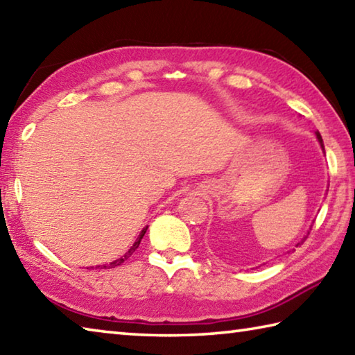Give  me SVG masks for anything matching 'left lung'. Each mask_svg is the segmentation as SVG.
Segmentation results:
<instances>
[{
  "instance_id": "8db88e82",
  "label": "left lung",
  "mask_w": 355,
  "mask_h": 355,
  "mask_svg": "<svg viewBox=\"0 0 355 355\" xmlns=\"http://www.w3.org/2000/svg\"><path fill=\"white\" fill-rule=\"evenodd\" d=\"M315 135H317V139H318V143H320V146H321V149H323V152H324V144H323V138H321V135L318 133V132H315ZM304 241V239H302ZM300 245V243H298Z\"/></svg>"
}]
</instances>
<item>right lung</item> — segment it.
Returning <instances> with one entry per match:
<instances>
[{
  "instance_id": "add662e5",
  "label": "right lung",
  "mask_w": 355,
  "mask_h": 355,
  "mask_svg": "<svg viewBox=\"0 0 355 355\" xmlns=\"http://www.w3.org/2000/svg\"><path fill=\"white\" fill-rule=\"evenodd\" d=\"M146 231H147V227L146 228H143V231H141V233H139V236H138V239L137 241H135V243L132 245V247L130 248H128V251H127V253L124 254V256H121L119 257V259H116V261H113V262H110V263H105V266H96V268H114V267H118V266H121V263L122 262H124V261H127L128 259V257H130L133 253H135V250H137L138 247H139V243H141V239H143V237H144V234H146Z\"/></svg>"
}]
</instances>
